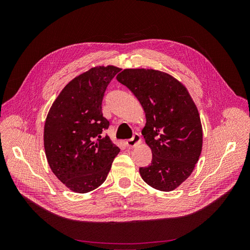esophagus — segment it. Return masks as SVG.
<instances>
[{
	"label": "esophagus",
	"mask_w": 250,
	"mask_h": 250,
	"mask_svg": "<svg viewBox=\"0 0 250 250\" xmlns=\"http://www.w3.org/2000/svg\"><path fill=\"white\" fill-rule=\"evenodd\" d=\"M141 143H142L141 135L138 134V133H135V134L133 135L132 139L126 141V145H127V147L131 148V147H135L137 145H139V144H141Z\"/></svg>",
	"instance_id": "esophagus-1"
}]
</instances>
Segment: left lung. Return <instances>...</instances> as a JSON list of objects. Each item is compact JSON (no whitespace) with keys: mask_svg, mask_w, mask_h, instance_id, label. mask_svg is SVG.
<instances>
[{"mask_svg":"<svg viewBox=\"0 0 250 250\" xmlns=\"http://www.w3.org/2000/svg\"><path fill=\"white\" fill-rule=\"evenodd\" d=\"M117 80L138 98L145 112L142 134L152 152L140 168L156 190H175L191 175L202 150L200 116L187 87L170 74L153 69H125Z\"/></svg>","mask_w":250,"mask_h":250,"instance_id":"obj_1","label":"left lung"}]
</instances>
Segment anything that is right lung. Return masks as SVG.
Returning a JSON list of instances; mask_svg holds the SVG:
<instances>
[{"label":"right lung","mask_w":250,"mask_h":250,"mask_svg":"<svg viewBox=\"0 0 250 250\" xmlns=\"http://www.w3.org/2000/svg\"><path fill=\"white\" fill-rule=\"evenodd\" d=\"M121 69L98 65L72 79L59 93L43 127V147L52 172L75 193H87L107 177L120 148L102 115L104 92Z\"/></svg>","instance_id":"right-lung-1"}]
</instances>
